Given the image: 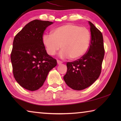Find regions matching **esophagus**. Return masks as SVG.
I'll use <instances>...</instances> for the list:
<instances>
[{"instance_id": "obj_1", "label": "esophagus", "mask_w": 121, "mask_h": 121, "mask_svg": "<svg viewBox=\"0 0 121 121\" xmlns=\"http://www.w3.org/2000/svg\"><path fill=\"white\" fill-rule=\"evenodd\" d=\"M57 63H58V65L62 64V61H60V60H57Z\"/></svg>"}]
</instances>
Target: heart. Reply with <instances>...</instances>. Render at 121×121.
<instances>
[{"mask_svg":"<svg viewBox=\"0 0 121 121\" xmlns=\"http://www.w3.org/2000/svg\"><path fill=\"white\" fill-rule=\"evenodd\" d=\"M91 38V33L87 28L69 23L55 29L51 35L44 34L43 43L50 56L56 54L61 47V57L74 60L87 52Z\"/></svg>","mask_w":121,"mask_h":121,"instance_id":"heart-1","label":"heart"}]
</instances>
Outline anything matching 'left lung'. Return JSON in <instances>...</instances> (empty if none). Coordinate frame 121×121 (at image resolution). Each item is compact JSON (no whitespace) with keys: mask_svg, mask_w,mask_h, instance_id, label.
Masks as SVG:
<instances>
[{"mask_svg":"<svg viewBox=\"0 0 121 121\" xmlns=\"http://www.w3.org/2000/svg\"><path fill=\"white\" fill-rule=\"evenodd\" d=\"M91 42L87 52L80 59L67 63V71L63 79L68 86L82 90L91 86L101 73L105 55L101 32L89 22Z\"/></svg>","mask_w":121,"mask_h":121,"instance_id":"left-lung-1","label":"left lung"}]
</instances>
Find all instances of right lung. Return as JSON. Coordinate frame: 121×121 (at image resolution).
Returning <instances> with one entry per match:
<instances>
[{"mask_svg":"<svg viewBox=\"0 0 121 121\" xmlns=\"http://www.w3.org/2000/svg\"><path fill=\"white\" fill-rule=\"evenodd\" d=\"M52 22L35 20L24 26L14 38L11 60L16 82L24 89L36 91L42 87L56 59L47 53L43 36Z\"/></svg>","mask_w":121,"mask_h":121,"instance_id":"right-lung-1","label":"right lung"}]
</instances>
